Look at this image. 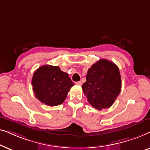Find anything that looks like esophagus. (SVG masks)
<instances>
[{
	"label": "esophagus",
	"instance_id": "obj_1",
	"mask_svg": "<svg viewBox=\"0 0 150 150\" xmlns=\"http://www.w3.org/2000/svg\"><path fill=\"white\" fill-rule=\"evenodd\" d=\"M75 83H76V84H77V85L81 86V81H77V82H75Z\"/></svg>",
	"mask_w": 150,
	"mask_h": 150
}]
</instances>
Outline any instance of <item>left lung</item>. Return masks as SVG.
<instances>
[{
    "label": "left lung",
    "instance_id": "left-lung-1",
    "mask_svg": "<svg viewBox=\"0 0 150 150\" xmlns=\"http://www.w3.org/2000/svg\"><path fill=\"white\" fill-rule=\"evenodd\" d=\"M121 79L118 67L101 59L92 65L82 89L88 101L95 109L108 108L121 92Z\"/></svg>",
    "mask_w": 150,
    "mask_h": 150
}]
</instances>
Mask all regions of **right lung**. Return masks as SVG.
<instances>
[{
  "label": "right lung",
  "mask_w": 150,
  "mask_h": 150,
  "mask_svg": "<svg viewBox=\"0 0 150 150\" xmlns=\"http://www.w3.org/2000/svg\"><path fill=\"white\" fill-rule=\"evenodd\" d=\"M35 97L50 106L60 105L74 86L69 75L59 67L42 66L33 74L31 81Z\"/></svg>",
  "instance_id": "1"
}]
</instances>
